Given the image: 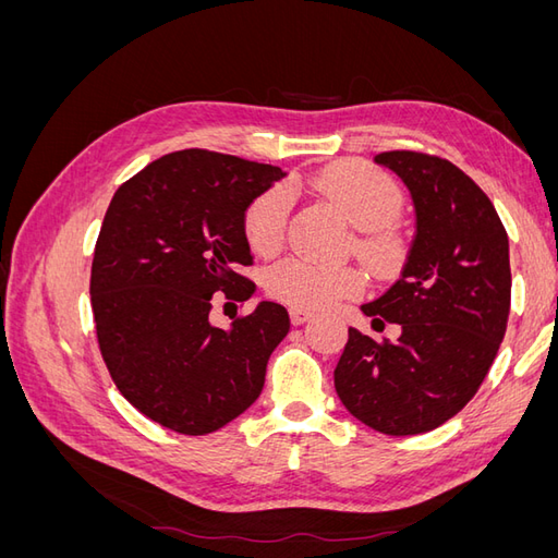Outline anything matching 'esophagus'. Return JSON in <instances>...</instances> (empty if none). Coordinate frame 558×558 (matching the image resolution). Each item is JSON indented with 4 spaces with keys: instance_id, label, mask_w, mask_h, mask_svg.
Returning <instances> with one entry per match:
<instances>
[{
    "instance_id": "obj_1",
    "label": "esophagus",
    "mask_w": 558,
    "mask_h": 558,
    "mask_svg": "<svg viewBox=\"0 0 558 558\" xmlns=\"http://www.w3.org/2000/svg\"><path fill=\"white\" fill-rule=\"evenodd\" d=\"M289 314H291V324H293V326H302V324H305V320L312 316L310 312H305V310H295V307H293Z\"/></svg>"
}]
</instances>
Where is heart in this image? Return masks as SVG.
Returning a JSON list of instances; mask_svg holds the SVG:
<instances>
[{
	"instance_id": "b5f03b06",
	"label": "heart",
	"mask_w": 558,
	"mask_h": 558,
	"mask_svg": "<svg viewBox=\"0 0 558 558\" xmlns=\"http://www.w3.org/2000/svg\"><path fill=\"white\" fill-rule=\"evenodd\" d=\"M310 189L340 211L361 234L353 242L361 256L375 267L398 260V240L388 223L400 214L402 193L398 183L373 165L344 160L326 167L310 179ZM291 195L283 185L260 193L244 211V240L258 256H272L286 240ZM269 298L295 310H326L363 291V275L353 267H326L291 256L269 265L263 275Z\"/></svg>"
}]
</instances>
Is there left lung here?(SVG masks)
Listing matches in <instances>:
<instances>
[{
    "mask_svg": "<svg viewBox=\"0 0 558 558\" xmlns=\"http://www.w3.org/2000/svg\"><path fill=\"white\" fill-rule=\"evenodd\" d=\"M375 160L410 189L416 234L400 279L363 312L402 335L349 328L335 391L365 426L402 437L442 426L480 391L508 330L510 246L492 199L453 162L418 150Z\"/></svg>",
    "mask_w": 558,
    "mask_h": 558,
    "instance_id": "left-lung-1",
    "label": "left lung"
}]
</instances>
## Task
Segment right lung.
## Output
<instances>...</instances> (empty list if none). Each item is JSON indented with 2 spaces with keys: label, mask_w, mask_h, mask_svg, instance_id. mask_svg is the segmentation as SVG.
Segmentation results:
<instances>
[{
  "label": "right lung",
  "mask_w": 558,
  "mask_h": 558,
  "mask_svg": "<svg viewBox=\"0 0 558 558\" xmlns=\"http://www.w3.org/2000/svg\"><path fill=\"white\" fill-rule=\"evenodd\" d=\"M281 177L272 165L185 148L128 179L107 209L90 272L99 353L132 408L174 433L209 435L246 412L291 330L277 302L228 330L209 320L214 293H256L240 272L253 263L242 221Z\"/></svg>",
  "instance_id": "1"
}]
</instances>
